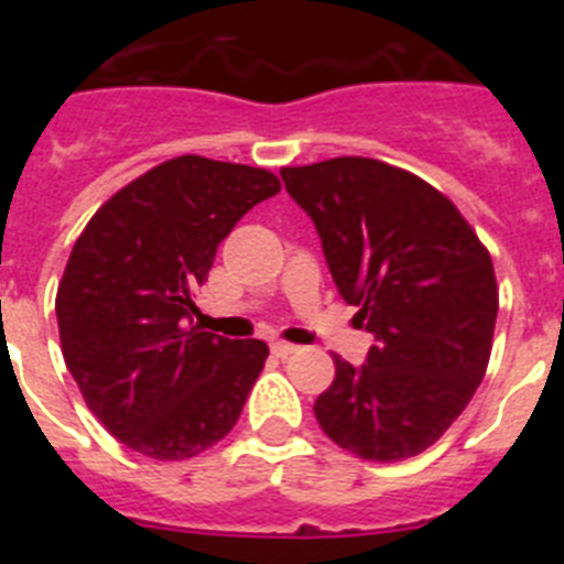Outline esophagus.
Segmentation results:
<instances>
[{
    "label": "esophagus",
    "instance_id": "obj_1",
    "mask_svg": "<svg viewBox=\"0 0 564 564\" xmlns=\"http://www.w3.org/2000/svg\"><path fill=\"white\" fill-rule=\"evenodd\" d=\"M299 347L296 344H288V341H271V352L276 358H291Z\"/></svg>",
    "mask_w": 564,
    "mask_h": 564
}]
</instances>
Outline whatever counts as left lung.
<instances>
[{
  "label": "left lung",
  "instance_id": "1",
  "mask_svg": "<svg viewBox=\"0 0 564 564\" xmlns=\"http://www.w3.org/2000/svg\"><path fill=\"white\" fill-rule=\"evenodd\" d=\"M311 214L336 288L376 336L367 364L333 356L318 426L361 460L421 455L486 376L497 322L491 253L455 203L406 169L330 158L282 169Z\"/></svg>",
  "mask_w": 564,
  "mask_h": 564
}]
</instances>
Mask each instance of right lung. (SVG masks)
Masks as SVG:
<instances>
[{"label": "right lung", "instance_id": "1", "mask_svg": "<svg viewBox=\"0 0 564 564\" xmlns=\"http://www.w3.org/2000/svg\"><path fill=\"white\" fill-rule=\"evenodd\" d=\"M279 188L268 169L181 154L115 192L76 239L56 293L64 361L129 449L186 460L239 421L268 344L186 318L217 246Z\"/></svg>", "mask_w": 564, "mask_h": 564}]
</instances>
